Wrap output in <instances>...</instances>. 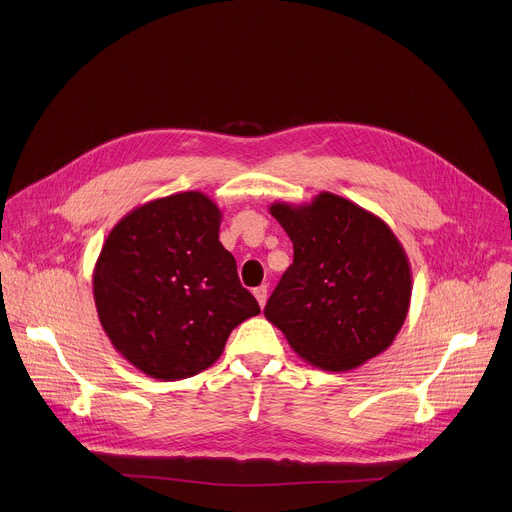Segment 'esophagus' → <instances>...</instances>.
Returning a JSON list of instances; mask_svg holds the SVG:
<instances>
[{
  "instance_id": "obj_1",
  "label": "esophagus",
  "mask_w": 512,
  "mask_h": 512,
  "mask_svg": "<svg viewBox=\"0 0 512 512\" xmlns=\"http://www.w3.org/2000/svg\"><path fill=\"white\" fill-rule=\"evenodd\" d=\"M253 296L257 298L259 306L263 308V306H265V302H267V286H259V288H255V290H253Z\"/></svg>"
}]
</instances>
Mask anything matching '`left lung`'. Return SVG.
Instances as JSON below:
<instances>
[{
	"instance_id": "8db88e82",
	"label": "left lung",
	"mask_w": 512,
	"mask_h": 512,
	"mask_svg": "<svg viewBox=\"0 0 512 512\" xmlns=\"http://www.w3.org/2000/svg\"><path fill=\"white\" fill-rule=\"evenodd\" d=\"M269 214L294 243V263L265 306L306 363L351 371L384 353L406 320L412 271L392 228L331 192L306 204L273 202Z\"/></svg>"
}]
</instances>
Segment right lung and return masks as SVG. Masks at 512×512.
Returning <instances> with one entry per match:
<instances>
[{"label":"right lung","instance_id":"obj_1","mask_svg":"<svg viewBox=\"0 0 512 512\" xmlns=\"http://www.w3.org/2000/svg\"><path fill=\"white\" fill-rule=\"evenodd\" d=\"M222 210L202 192L155 198L124 214L94 267L104 333L136 369L161 382L192 378L222 355L259 304L218 241Z\"/></svg>","mask_w":512,"mask_h":512}]
</instances>
